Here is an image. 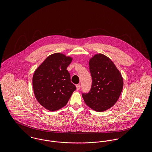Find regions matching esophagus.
Segmentation results:
<instances>
[{
	"label": "esophagus",
	"instance_id": "34e87169",
	"mask_svg": "<svg viewBox=\"0 0 152 152\" xmlns=\"http://www.w3.org/2000/svg\"><path fill=\"white\" fill-rule=\"evenodd\" d=\"M80 89V84L76 85V89L78 91V90H79Z\"/></svg>",
	"mask_w": 152,
	"mask_h": 152
}]
</instances>
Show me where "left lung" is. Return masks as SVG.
Returning a JSON list of instances; mask_svg holds the SVG:
<instances>
[{
	"label": "left lung",
	"instance_id": "8db88e82",
	"mask_svg": "<svg viewBox=\"0 0 152 152\" xmlns=\"http://www.w3.org/2000/svg\"><path fill=\"white\" fill-rule=\"evenodd\" d=\"M92 86L82 96L86 104L97 112L113 107L119 98L124 87L121 73L111 60L103 54H95L89 61Z\"/></svg>",
	"mask_w": 152,
	"mask_h": 152
}]
</instances>
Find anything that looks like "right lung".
<instances>
[{
	"instance_id": "add662e5",
	"label": "right lung",
	"mask_w": 152,
	"mask_h": 152,
	"mask_svg": "<svg viewBox=\"0 0 152 152\" xmlns=\"http://www.w3.org/2000/svg\"><path fill=\"white\" fill-rule=\"evenodd\" d=\"M72 60L63 53L52 54L34 71L32 83L35 97L41 106L50 111L64 107L76 89L66 70Z\"/></svg>"
}]
</instances>
